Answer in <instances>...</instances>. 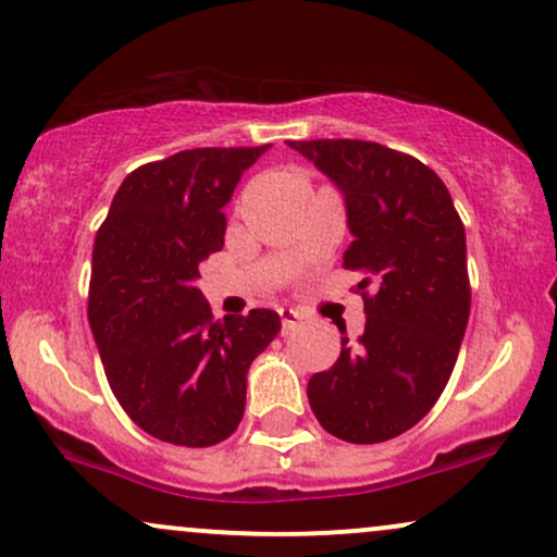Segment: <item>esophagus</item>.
<instances>
[{"mask_svg":"<svg viewBox=\"0 0 557 557\" xmlns=\"http://www.w3.org/2000/svg\"><path fill=\"white\" fill-rule=\"evenodd\" d=\"M280 319H283V332H293L300 324V317L298 311H293V309H280Z\"/></svg>","mask_w":557,"mask_h":557,"instance_id":"obj_1","label":"esophagus"}]
</instances>
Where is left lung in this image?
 <instances>
[{
    "label": "left lung",
    "instance_id": "obj_1",
    "mask_svg": "<svg viewBox=\"0 0 557 557\" xmlns=\"http://www.w3.org/2000/svg\"><path fill=\"white\" fill-rule=\"evenodd\" d=\"M287 146L343 194L354 235L343 267L372 287L363 335L341 337V359L309 380L311 411L345 443H385L430 413L456 367L471 309L463 222L419 159L350 138Z\"/></svg>",
    "mask_w": 557,
    "mask_h": 557
}]
</instances>
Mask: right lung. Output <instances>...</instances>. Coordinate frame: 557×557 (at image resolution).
<instances>
[{
  "mask_svg": "<svg viewBox=\"0 0 557 557\" xmlns=\"http://www.w3.org/2000/svg\"><path fill=\"white\" fill-rule=\"evenodd\" d=\"M270 149H190L125 177L94 240L88 322L120 406L144 432L209 447L238 430L246 374L283 324L212 319L198 264L225 246L222 209Z\"/></svg>",
  "mask_w": 557,
  "mask_h": 557,
  "instance_id": "add662e5",
  "label": "right lung"
}]
</instances>
